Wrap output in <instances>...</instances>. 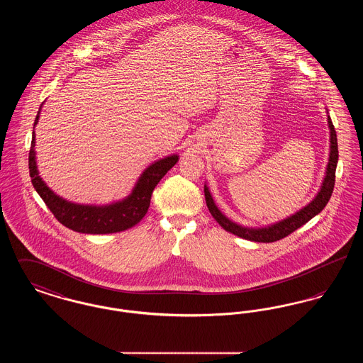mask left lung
Instances as JSON below:
<instances>
[{"instance_id": "8db88e82", "label": "left lung", "mask_w": 363, "mask_h": 363, "mask_svg": "<svg viewBox=\"0 0 363 363\" xmlns=\"http://www.w3.org/2000/svg\"><path fill=\"white\" fill-rule=\"evenodd\" d=\"M329 129H330V155H329L328 167H327V175L324 178L321 190L315 196V199L311 201L309 206L302 208L299 212H296L293 216L279 222L277 225H269L265 228H246L242 225H235L234 222L228 220L225 215L215 206L209 190L204 186V194H206V203L211 215L215 218V220L225 228V231L241 237L243 240L255 242H275L290 235L296 228L301 225L308 223L311 218H314L317 213H320L332 196L333 186H335V174H336V164L339 159V151H337V138L336 130L332 123V120L328 117Z\"/></svg>"}]
</instances>
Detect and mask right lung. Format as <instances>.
Returning <instances> with one entry per match:
<instances>
[{
    "instance_id": "obj_1",
    "label": "right lung",
    "mask_w": 363,
    "mask_h": 363,
    "mask_svg": "<svg viewBox=\"0 0 363 363\" xmlns=\"http://www.w3.org/2000/svg\"><path fill=\"white\" fill-rule=\"evenodd\" d=\"M38 120L39 113L35 118L34 125H36ZM34 147L35 135L33 132L31 150L28 155V169L35 190L39 193L45 204L52 211L54 218L61 225L68 227L73 231L84 234L120 233L138 225L148 211L151 196L157 182L178 160V156L173 155L160 159L154 164H151L140 177L138 185L132 191V194L121 203H116L107 207H92L68 203L64 199L54 194L52 190L45 185L36 170Z\"/></svg>"
}]
</instances>
